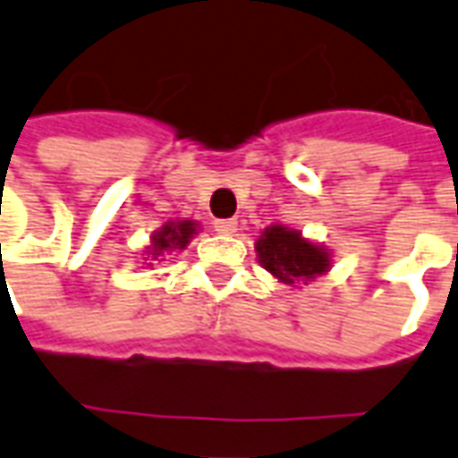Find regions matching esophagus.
Segmentation results:
<instances>
[{
	"mask_svg": "<svg viewBox=\"0 0 458 458\" xmlns=\"http://www.w3.org/2000/svg\"><path fill=\"white\" fill-rule=\"evenodd\" d=\"M213 225H216V230H218L220 235H233V233H238V220L235 218L216 220Z\"/></svg>",
	"mask_w": 458,
	"mask_h": 458,
	"instance_id": "esophagus-1",
	"label": "esophagus"
}]
</instances>
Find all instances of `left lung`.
<instances>
[{"label":"left lung","instance_id":"obj_1","mask_svg":"<svg viewBox=\"0 0 458 458\" xmlns=\"http://www.w3.org/2000/svg\"><path fill=\"white\" fill-rule=\"evenodd\" d=\"M255 252L262 267L284 284H295L300 280L307 283L329 270V252L322 245H315L302 238V233L283 225L262 230Z\"/></svg>","mask_w":458,"mask_h":458}]
</instances>
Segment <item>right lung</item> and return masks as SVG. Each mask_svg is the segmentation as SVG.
<instances>
[{
  "label": "right lung",
  "mask_w": 458,
  "mask_h": 458,
  "mask_svg": "<svg viewBox=\"0 0 458 458\" xmlns=\"http://www.w3.org/2000/svg\"><path fill=\"white\" fill-rule=\"evenodd\" d=\"M196 233H198L196 220H178V223H168V225H163L158 233H153L148 255H151L153 260H158V255H163L165 250H183Z\"/></svg>",
  "instance_id": "right-lung-1"
}]
</instances>
